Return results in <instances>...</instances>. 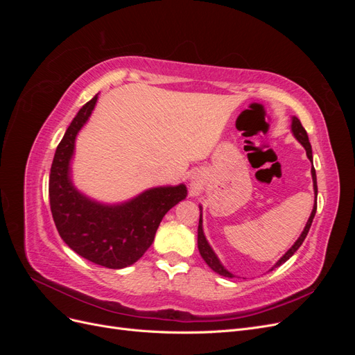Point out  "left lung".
<instances>
[{
	"label": "left lung",
	"instance_id": "1",
	"mask_svg": "<svg viewBox=\"0 0 355 355\" xmlns=\"http://www.w3.org/2000/svg\"><path fill=\"white\" fill-rule=\"evenodd\" d=\"M292 132H293V135H295V137L297 139V141L302 144V146L305 148V151H306V157L313 161V149H311V144H309V139H308V135H306V130L305 128L302 127V124H300V121L297 120L296 116H293L292 118ZM311 175H313V182H314V194H315V204H314V209H313V211H311V216H309V219H308V222H306V225H305V228H304V231H302V234H300V237L296 240V243L290 247V249L286 252V254L282 257L280 261H278L274 266H272V270L274 268H277V266H280L282 263H284L286 261H288L290 257H292L293 254H295V252L299 249L300 245H302V243H304V240H305V237L308 235V231H309V228H311V223H313V219H314V216H315V211H317V176H315V168L313 167L311 168ZM200 210H201V207H200ZM198 250H200V254H201V257L204 261H206V263L211 268V270L214 271V272H218L219 275H223V277H228V278H232L234 277V274H231L228 270H225V266L220 263V261L218 259V256L214 254V252L211 250V247L209 245V243H207V240H206V237H204V232H202V220H201V214H200V222H198ZM271 270V271H272Z\"/></svg>",
	"mask_w": 355,
	"mask_h": 355
}]
</instances>
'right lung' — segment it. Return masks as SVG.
Here are the masks:
<instances>
[{
    "instance_id": "add662e5",
    "label": "right lung",
    "mask_w": 355,
    "mask_h": 355,
    "mask_svg": "<svg viewBox=\"0 0 355 355\" xmlns=\"http://www.w3.org/2000/svg\"><path fill=\"white\" fill-rule=\"evenodd\" d=\"M96 102L98 94L75 115L58 145L49 179L50 209L59 235L75 253L96 265L120 270L141 259L164 214L187 197V187L151 188L116 206L96 202L75 189L69 178L75 137Z\"/></svg>"
}]
</instances>
